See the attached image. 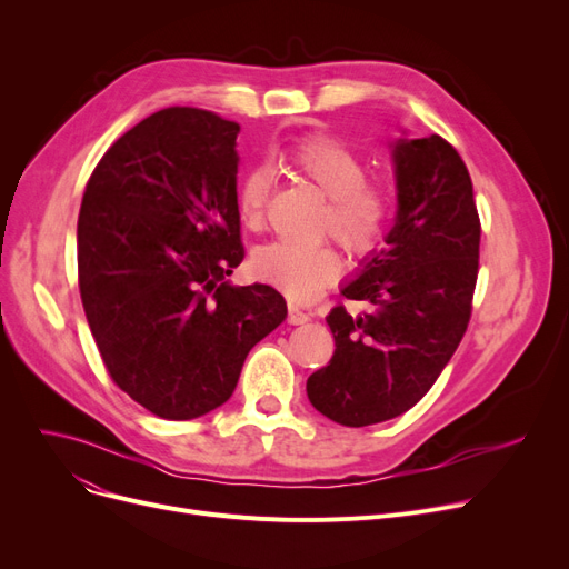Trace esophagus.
Returning a JSON list of instances; mask_svg holds the SVG:
<instances>
[{
  "label": "esophagus",
  "mask_w": 569,
  "mask_h": 569,
  "mask_svg": "<svg viewBox=\"0 0 569 569\" xmlns=\"http://www.w3.org/2000/svg\"><path fill=\"white\" fill-rule=\"evenodd\" d=\"M311 320V313L309 311H302L297 305H290L288 307V322L290 325H305Z\"/></svg>",
  "instance_id": "obj_1"
}]
</instances>
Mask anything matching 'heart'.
Listing matches in <instances>:
<instances>
[{
    "label": "heart",
    "mask_w": 569,
    "mask_h": 569,
    "mask_svg": "<svg viewBox=\"0 0 569 569\" xmlns=\"http://www.w3.org/2000/svg\"><path fill=\"white\" fill-rule=\"evenodd\" d=\"M283 161L327 198L320 232L332 234L352 256L369 253L390 219V196L367 177L362 157L330 136H311L286 149ZM269 174L249 170L237 184V209L249 226L264 217ZM258 279L277 286L295 302H309L341 272L339 253L327 247L272 242L258 247L251 258Z\"/></svg>",
    "instance_id": "heart-1"
}]
</instances>
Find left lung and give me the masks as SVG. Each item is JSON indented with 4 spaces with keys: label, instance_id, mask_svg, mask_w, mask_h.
I'll return each mask as SVG.
<instances>
[{
    "label": "left lung",
    "instance_id": "obj_1",
    "mask_svg": "<svg viewBox=\"0 0 569 569\" xmlns=\"http://www.w3.org/2000/svg\"><path fill=\"white\" fill-rule=\"evenodd\" d=\"M397 221L341 288L369 302L327 316L335 355L307 380L309 401L343 427H369L420 401L461 343L480 267V217L457 149L440 136L392 144Z\"/></svg>",
    "mask_w": 569,
    "mask_h": 569
}]
</instances>
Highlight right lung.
I'll return each mask as SVG.
<instances>
[{
  "label": "right lung",
  "mask_w": 569,
  "mask_h": 569,
  "mask_svg": "<svg viewBox=\"0 0 569 569\" xmlns=\"http://www.w3.org/2000/svg\"><path fill=\"white\" fill-rule=\"evenodd\" d=\"M239 124L166 108L114 140L84 187L78 286L119 390L163 420H193L234 392L249 350L286 300L230 286L242 262Z\"/></svg>",
  "instance_id": "right-lung-1"
}]
</instances>
